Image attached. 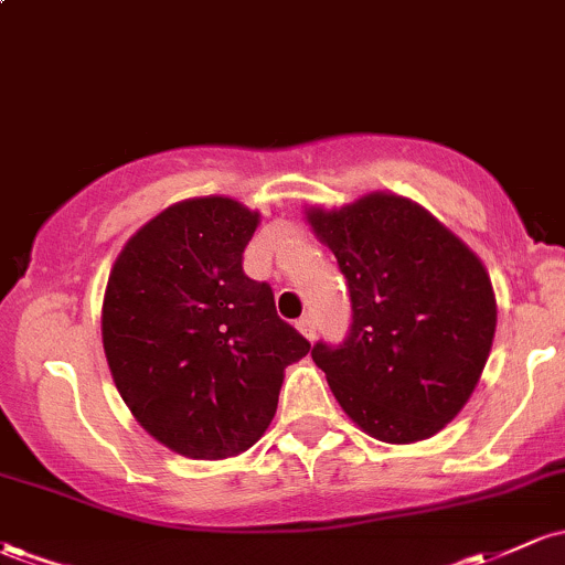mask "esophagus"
Returning a JSON list of instances; mask_svg holds the SVG:
<instances>
[{
    "mask_svg": "<svg viewBox=\"0 0 565 565\" xmlns=\"http://www.w3.org/2000/svg\"><path fill=\"white\" fill-rule=\"evenodd\" d=\"M297 329H300V332L308 337V340H313L316 337V316L313 313H305L300 321H297Z\"/></svg>",
    "mask_w": 565,
    "mask_h": 565,
    "instance_id": "34e87169",
    "label": "esophagus"
}]
</instances>
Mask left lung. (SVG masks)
<instances>
[{"label": "left lung", "mask_w": 565, "mask_h": 565, "mask_svg": "<svg viewBox=\"0 0 565 565\" xmlns=\"http://www.w3.org/2000/svg\"><path fill=\"white\" fill-rule=\"evenodd\" d=\"M350 295L340 345L316 342L334 398L385 444L436 436L468 404L489 359L497 300L483 263L414 201L369 193L310 210Z\"/></svg>", "instance_id": "obj_1"}]
</instances>
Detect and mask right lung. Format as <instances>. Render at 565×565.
Returning <instances> with one entry per match:
<instances>
[{"label":"right lung","instance_id":"1","mask_svg":"<svg viewBox=\"0 0 565 565\" xmlns=\"http://www.w3.org/2000/svg\"><path fill=\"white\" fill-rule=\"evenodd\" d=\"M260 215L238 201H180L129 238L103 300L116 391L167 449L242 454L274 419L284 369L310 342L278 319L270 284L244 274Z\"/></svg>","mask_w":565,"mask_h":565}]
</instances>
